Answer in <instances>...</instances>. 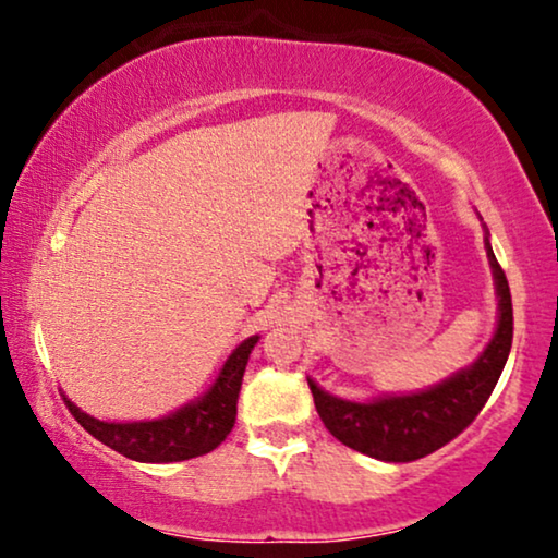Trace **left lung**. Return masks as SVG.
Here are the masks:
<instances>
[{
	"mask_svg": "<svg viewBox=\"0 0 558 558\" xmlns=\"http://www.w3.org/2000/svg\"><path fill=\"white\" fill-rule=\"evenodd\" d=\"M483 228L495 296H498V323L475 363L422 391L384 393L368 401L340 399L307 378L319 418L327 432L345 447L376 457L380 462H414L418 457L437 452L462 429H468L490 399L513 345V302H510L506 274L493 254L490 233L487 226Z\"/></svg>",
	"mask_w": 558,
	"mask_h": 558,
	"instance_id": "1",
	"label": "left lung"
}]
</instances>
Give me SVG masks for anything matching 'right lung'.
<instances>
[{
  "label": "right lung",
  "mask_w": 558,
  "mask_h": 558,
  "mask_svg": "<svg viewBox=\"0 0 558 558\" xmlns=\"http://www.w3.org/2000/svg\"><path fill=\"white\" fill-rule=\"evenodd\" d=\"M258 335H251L235 345L223 368L218 371L208 391L185 403L172 414L149 422H101L81 411L71 399L68 409L78 424L113 452L134 462H182L208 454L231 434L235 424V403L246 363Z\"/></svg>",
  "instance_id": "1"
}]
</instances>
